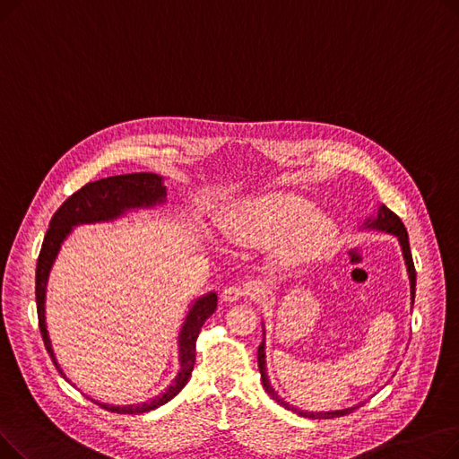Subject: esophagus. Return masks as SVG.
<instances>
[{
	"instance_id": "esophagus-1",
	"label": "esophagus",
	"mask_w": 459,
	"mask_h": 459,
	"mask_svg": "<svg viewBox=\"0 0 459 459\" xmlns=\"http://www.w3.org/2000/svg\"><path fill=\"white\" fill-rule=\"evenodd\" d=\"M249 294H251L249 288L244 286V284H229V286H225L221 298L225 301H238V299H242V298H246Z\"/></svg>"
}]
</instances>
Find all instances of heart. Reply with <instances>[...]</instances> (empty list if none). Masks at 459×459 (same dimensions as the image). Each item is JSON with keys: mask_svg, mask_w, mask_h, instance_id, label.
Segmentation results:
<instances>
[{"mask_svg": "<svg viewBox=\"0 0 459 459\" xmlns=\"http://www.w3.org/2000/svg\"><path fill=\"white\" fill-rule=\"evenodd\" d=\"M223 232L239 244L279 239L277 256L299 262L325 253L336 236L334 221L312 213V204L294 193H272L244 203L223 220Z\"/></svg>", "mask_w": 459, "mask_h": 459, "instance_id": "heart-1", "label": "heart"}]
</instances>
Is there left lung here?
Segmentation results:
<instances>
[{
    "mask_svg": "<svg viewBox=\"0 0 459 459\" xmlns=\"http://www.w3.org/2000/svg\"><path fill=\"white\" fill-rule=\"evenodd\" d=\"M367 229H376V230H383V232H389L394 234L398 238V242L402 246V253H403V260H405V266H407V273H409V284H411V299L415 301V284H417V273H415V264H413V256H411V249H409V238H407V230L402 223L400 217L391 212L387 206L381 204L377 210V215L372 217V220H367ZM258 368H260V377H262V385L266 393L282 407L290 409V411L307 417V419H336V417H344L348 413H351L355 407L350 409H342V411H324V413H312V411H299L298 407L286 403L270 385L268 381V374H266V353H264V342L258 346Z\"/></svg>",
    "mask_w": 459,
    "mask_h": 459,
    "instance_id": "1",
    "label": "left lung"
}]
</instances>
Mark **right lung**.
<instances>
[{"label": "right lung", "mask_w": 459, "mask_h": 459, "mask_svg": "<svg viewBox=\"0 0 459 459\" xmlns=\"http://www.w3.org/2000/svg\"><path fill=\"white\" fill-rule=\"evenodd\" d=\"M165 201V186L163 178L154 173H132V175H118V177H108L96 182L85 184L82 189H78L57 208L54 213L50 229H48L42 249L37 262V315H39V327L42 341L46 346V351L50 353L56 368L59 374H63L61 367L57 365L50 336L46 331V318H44V298H46V282L48 275H50L52 264L61 249L63 239L70 234L72 227L85 225V223H99V221H111L123 215L128 210L134 208H147L156 206ZM217 307V294L210 292L203 298H199L193 307L189 308L186 322L182 325V331L178 334V348H180V372L175 377L173 385L163 394L152 398L151 402L137 403V405H108L99 403L100 407L108 409L111 413H123V415H139L147 413L151 409H156L169 400H173L191 377L193 365H195V344L197 336L201 333L203 324L213 315ZM65 377V374H63Z\"/></svg>", "instance_id": "obj_1"}]
</instances>
